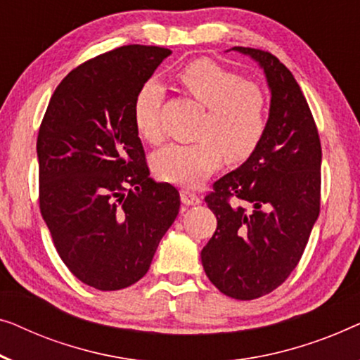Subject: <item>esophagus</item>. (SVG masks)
<instances>
[{
    "label": "esophagus",
    "mask_w": 360,
    "mask_h": 360,
    "mask_svg": "<svg viewBox=\"0 0 360 360\" xmlns=\"http://www.w3.org/2000/svg\"><path fill=\"white\" fill-rule=\"evenodd\" d=\"M181 200L184 205H197L200 204V197L195 194V192H192L189 189H182L181 191Z\"/></svg>",
    "instance_id": "obj_1"
}]
</instances>
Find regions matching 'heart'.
I'll use <instances>...</instances> for the list:
<instances>
[{"instance_id": "b5f03b06", "label": "heart", "mask_w": 360, "mask_h": 360, "mask_svg": "<svg viewBox=\"0 0 360 360\" xmlns=\"http://www.w3.org/2000/svg\"><path fill=\"white\" fill-rule=\"evenodd\" d=\"M179 79L197 103L207 108L195 143L168 145L153 158L161 179L197 186L219 169L221 160L243 163L259 148L267 130V98L259 84L243 79L207 58L194 60L179 72ZM163 89L150 81L136 93L134 120L150 143L165 139L160 120Z\"/></svg>"}]
</instances>
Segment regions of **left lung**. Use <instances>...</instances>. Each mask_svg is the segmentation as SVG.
Listing matches in <instances>:
<instances>
[{
  "instance_id": "1",
  "label": "left lung",
  "mask_w": 360,
  "mask_h": 360,
  "mask_svg": "<svg viewBox=\"0 0 360 360\" xmlns=\"http://www.w3.org/2000/svg\"><path fill=\"white\" fill-rule=\"evenodd\" d=\"M264 70L271 89L267 130L256 153L205 195L217 230L200 252L221 293L267 295L290 276L320 215L321 143L311 110L285 65L266 50L233 47Z\"/></svg>"
}]
</instances>
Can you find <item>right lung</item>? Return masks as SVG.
<instances>
[{
    "label": "right lung",
    "instance_id": "1",
    "mask_svg": "<svg viewBox=\"0 0 360 360\" xmlns=\"http://www.w3.org/2000/svg\"><path fill=\"white\" fill-rule=\"evenodd\" d=\"M171 50L124 45L57 86L37 136L39 204L57 252L86 285L120 290L150 269L179 192L150 178L134 103Z\"/></svg>",
    "mask_w": 360,
    "mask_h": 360
}]
</instances>
